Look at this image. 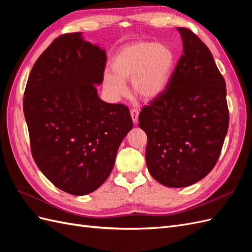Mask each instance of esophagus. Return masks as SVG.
<instances>
[{
    "instance_id": "esophagus-1",
    "label": "esophagus",
    "mask_w": 252,
    "mask_h": 252,
    "mask_svg": "<svg viewBox=\"0 0 252 252\" xmlns=\"http://www.w3.org/2000/svg\"><path fill=\"white\" fill-rule=\"evenodd\" d=\"M130 116H131V119L133 121V123L134 124L138 123V121H139V110L136 109V108H132L130 110Z\"/></svg>"
}]
</instances>
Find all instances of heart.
<instances>
[{
	"instance_id": "1",
	"label": "heart",
	"mask_w": 252,
	"mask_h": 252,
	"mask_svg": "<svg viewBox=\"0 0 252 252\" xmlns=\"http://www.w3.org/2000/svg\"><path fill=\"white\" fill-rule=\"evenodd\" d=\"M173 50L164 44L135 42L121 48L111 60V72H105L104 85L114 96L127 93L126 81L131 80L133 93L150 101L161 95L174 68Z\"/></svg>"
}]
</instances>
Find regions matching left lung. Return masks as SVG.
<instances>
[{
    "mask_svg": "<svg viewBox=\"0 0 252 252\" xmlns=\"http://www.w3.org/2000/svg\"><path fill=\"white\" fill-rule=\"evenodd\" d=\"M183 55L164 93L139 116L147 134L151 177L167 187H186L217 164L229 125L226 84L208 47L178 27Z\"/></svg>",
    "mask_w": 252,
    "mask_h": 252,
    "instance_id": "left-lung-1",
    "label": "left lung"
}]
</instances>
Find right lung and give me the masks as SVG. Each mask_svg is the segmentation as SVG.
Masks as SVG:
<instances>
[{"mask_svg":"<svg viewBox=\"0 0 252 252\" xmlns=\"http://www.w3.org/2000/svg\"><path fill=\"white\" fill-rule=\"evenodd\" d=\"M106 59L81 32L60 35L36 60L25 88L34 162L53 185L73 195L93 192L107 180L133 126L127 106L97 95Z\"/></svg>","mask_w":252,"mask_h":252,"instance_id":"add662e5","label":"right lung"}]
</instances>
